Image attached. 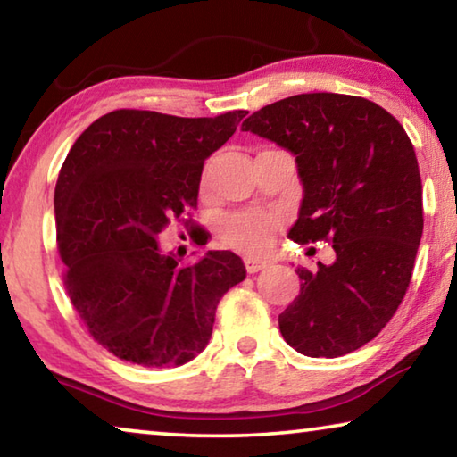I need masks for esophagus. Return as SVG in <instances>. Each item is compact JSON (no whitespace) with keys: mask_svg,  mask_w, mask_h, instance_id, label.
<instances>
[{"mask_svg":"<svg viewBox=\"0 0 457 457\" xmlns=\"http://www.w3.org/2000/svg\"><path fill=\"white\" fill-rule=\"evenodd\" d=\"M244 264H245V272L247 274H256V272H260V270H264L270 262L266 260V258H253V256H247L245 260H244Z\"/></svg>","mask_w":457,"mask_h":457,"instance_id":"obj_1","label":"esophagus"}]
</instances>
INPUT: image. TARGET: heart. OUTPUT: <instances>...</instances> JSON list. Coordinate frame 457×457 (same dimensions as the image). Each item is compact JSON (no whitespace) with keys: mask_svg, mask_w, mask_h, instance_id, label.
I'll return each mask as SVG.
<instances>
[{"mask_svg":"<svg viewBox=\"0 0 457 457\" xmlns=\"http://www.w3.org/2000/svg\"><path fill=\"white\" fill-rule=\"evenodd\" d=\"M207 171L204 175V183ZM278 229V218L264 212H237L220 221V237L231 247L258 253L268 250Z\"/></svg>","mask_w":457,"mask_h":457,"instance_id":"heart-1","label":"heart"}]
</instances>
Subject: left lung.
Segmentation results:
<instances>
[{"label":"left lung","instance_id":"8db88e82","mask_svg":"<svg viewBox=\"0 0 457 457\" xmlns=\"http://www.w3.org/2000/svg\"><path fill=\"white\" fill-rule=\"evenodd\" d=\"M296 154L304 199L288 237L328 242L330 266L298 268L300 294L278 316L306 357H343L373 340L403 300L423 234L420 165L401 122L367 98L296 95L242 122Z\"/></svg>","mask_w":457,"mask_h":457}]
</instances>
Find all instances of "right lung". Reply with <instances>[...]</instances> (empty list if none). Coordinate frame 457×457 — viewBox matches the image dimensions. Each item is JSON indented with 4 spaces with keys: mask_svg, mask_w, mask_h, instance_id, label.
Masks as SVG:
<instances>
[{
    "mask_svg": "<svg viewBox=\"0 0 457 457\" xmlns=\"http://www.w3.org/2000/svg\"><path fill=\"white\" fill-rule=\"evenodd\" d=\"M245 114L120 108L68 153L54 193L62 280L90 337L114 357L154 369L191 361L212 337L220 298L245 278L234 252L179 264L157 245L173 220L195 226L205 159Z\"/></svg>",
    "mask_w": 457,
    "mask_h": 457,
    "instance_id": "add662e5",
    "label": "right lung"
}]
</instances>
